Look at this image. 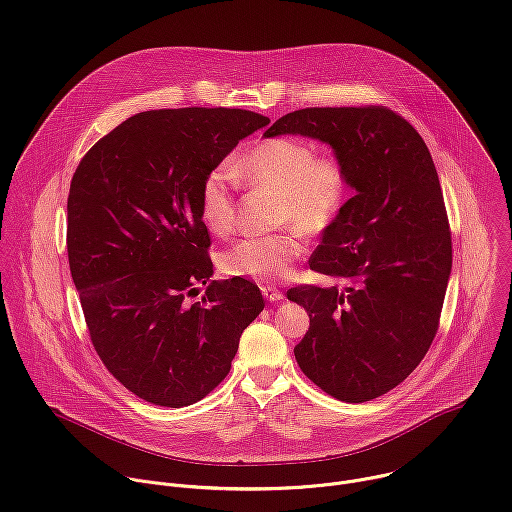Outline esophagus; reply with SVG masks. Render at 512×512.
Listing matches in <instances>:
<instances>
[{
	"label": "esophagus",
	"mask_w": 512,
	"mask_h": 512,
	"mask_svg": "<svg viewBox=\"0 0 512 512\" xmlns=\"http://www.w3.org/2000/svg\"><path fill=\"white\" fill-rule=\"evenodd\" d=\"M262 294L270 302H280L284 298V294L276 286H262Z\"/></svg>",
	"instance_id": "34e87169"
}]
</instances>
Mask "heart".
Returning <instances> with one entry per match:
<instances>
[{
	"label": "heart",
	"instance_id": "1",
	"mask_svg": "<svg viewBox=\"0 0 512 512\" xmlns=\"http://www.w3.org/2000/svg\"><path fill=\"white\" fill-rule=\"evenodd\" d=\"M234 173L246 187L276 197L274 226H292L309 238L335 228L353 193V173L341 153H317L309 141L288 135L256 141L234 165ZM197 206L203 224L214 234H228L236 226L234 177L228 169L206 173ZM302 252L298 236L286 230L236 242L222 254L220 266L228 276L278 282Z\"/></svg>",
	"mask_w": 512,
	"mask_h": 512
}]
</instances>
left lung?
<instances>
[{"label":"left lung","mask_w":512,"mask_h":512,"mask_svg":"<svg viewBox=\"0 0 512 512\" xmlns=\"http://www.w3.org/2000/svg\"><path fill=\"white\" fill-rule=\"evenodd\" d=\"M286 133L329 143L355 187L309 260L311 270L349 284L286 292L311 319L294 357L325 393L363 403L410 375L438 333L452 270L442 185L420 133L389 107L300 109L264 135Z\"/></svg>","instance_id":"1"}]
</instances>
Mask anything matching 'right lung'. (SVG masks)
<instances>
[{"mask_svg":"<svg viewBox=\"0 0 512 512\" xmlns=\"http://www.w3.org/2000/svg\"><path fill=\"white\" fill-rule=\"evenodd\" d=\"M268 123L224 107L145 111L98 139L72 175L66 248L92 347L149 403L183 407L214 391L264 309L246 278L189 296L214 272L199 185Z\"/></svg>","mask_w":512,"mask_h":512,"instance_id":"right-lung-1","label":"right lung"}]
</instances>
